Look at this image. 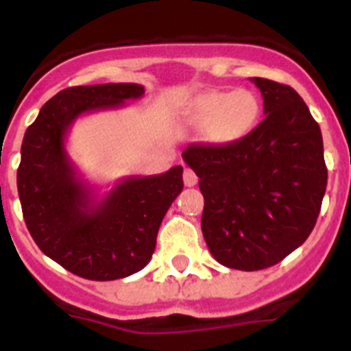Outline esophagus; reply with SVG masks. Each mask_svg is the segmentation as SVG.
<instances>
[{"label":"esophagus","instance_id":"34e87169","mask_svg":"<svg viewBox=\"0 0 351 351\" xmlns=\"http://www.w3.org/2000/svg\"><path fill=\"white\" fill-rule=\"evenodd\" d=\"M182 179H184V184L188 186V188L195 186V184H197V181H198L197 173H195L191 169H188V167H186L184 172H182Z\"/></svg>","mask_w":351,"mask_h":351}]
</instances>
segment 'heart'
<instances>
[{"instance_id": "obj_1", "label": "heart", "mask_w": 351, "mask_h": 351, "mask_svg": "<svg viewBox=\"0 0 351 351\" xmlns=\"http://www.w3.org/2000/svg\"><path fill=\"white\" fill-rule=\"evenodd\" d=\"M258 116V98L247 89L204 93L195 98L188 112L191 125L207 126V137L216 144H230L246 137L255 128Z\"/></svg>"}]
</instances>
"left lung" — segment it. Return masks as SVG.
I'll use <instances>...</instances> for the list:
<instances>
[{"label": "left lung", "instance_id": "8db88e82", "mask_svg": "<svg viewBox=\"0 0 351 351\" xmlns=\"http://www.w3.org/2000/svg\"><path fill=\"white\" fill-rule=\"evenodd\" d=\"M263 121L223 145L190 144L182 160L204 195L210 255L239 271L276 265L309 237L327 188L320 126L299 93L253 77Z\"/></svg>", "mask_w": 351, "mask_h": 351}]
</instances>
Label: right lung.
Segmentation results:
<instances>
[{
  "instance_id": "obj_1",
  "label": "right lung",
  "mask_w": 351,
  "mask_h": 351,
  "mask_svg": "<svg viewBox=\"0 0 351 351\" xmlns=\"http://www.w3.org/2000/svg\"><path fill=\"white\" fill-rule=\"evenodd\" d=\"M142 95L144 86L132 82L63 89L24 133L17 190L27 230L49 258L86 280H121L144 269L163 216L184 186L178 165L121 179L98 198L68 156L64 141L77 117L125 107Z\"/></svg>"
}]
</instances>
